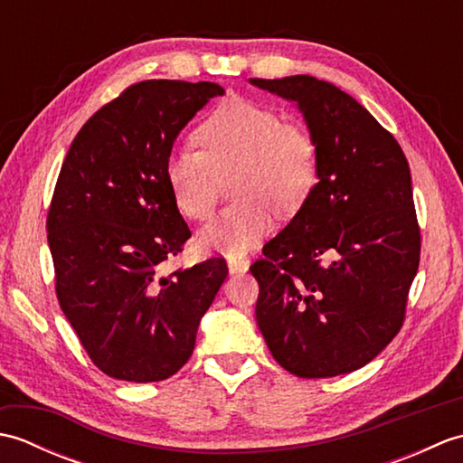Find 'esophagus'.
Segmentation results:
<instances>
[{
    "mask_svg": "<svg viewBox=\"0 0 463 463\" xmlns=\"http://www.w3.org/2000/svg\"><path fill=\"white\" fill-rule=\"evenodd\" d=\"M226 264H229L231 274H241V272L249 270L250 260L249 259H229V260H226Z\"/></svg>",
    "mask_w": 463,
    "mask_h": 463,
    "instance_id": "esophagus-1",
    "label": "esophagus"
}]
</instances>
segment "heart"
Listing matches in <instances>:
<instances>
[{
  "label": "heart",
  "mask_w": 463,
  "mask_h": 463,
  "mask_svg": "<svg viewBox=\"0 0 463 463\" xmlns=\"http://www.w3.org/2000/svg\"><path fill=\"white\" fill-rule=\"evenodd\" d=\"M201 151H175L166 183L186 219L204 221L229 181L231 209L199 232L201 250L241 257L272 229L274 213L290 216L318 179V145L298 121L241 97L219 103L196 127Z\"/></svg>",
  "instance_id": "b5f03b06"
}]
</instances>
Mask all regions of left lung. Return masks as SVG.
Returning a JSON list of instances; mask_svg holds the SVG:
<instances>
[{"mask_svg":"<svg viewBox=\"0 0 463 463\" xmlns=\"http://www.w3.org/2000/svg\"><path fill=\"white\" fill-rule=\"evenodd\" d=\"M250 83L297 103L318 145V183L250 267L260 287L257 324L294 376L354 372L400 332L418 272L406 155L336 85L310 75Z\"/></svg>","mask_w":463,"mask_h":463,"instance_id":"obj_1","label":"left lung"}]
</instances>
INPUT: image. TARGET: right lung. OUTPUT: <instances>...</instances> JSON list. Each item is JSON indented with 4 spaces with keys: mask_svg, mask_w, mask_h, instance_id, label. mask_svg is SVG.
Wrapping results in <instances>:
<instances>
[{
    "mask_svg": "<svg viewBox=\"0 0 463 463\" xmlns=\"http://www.w3.org/2000/svg\"><path fill=\"white\" fill-rule=\"evenodd\" d=\"M221 85L151 80L101 107L69 146L47 214L59 307L101 372L171 378L229 269L209 259L165 274L189 226L166 183L173 143Z\"/></svg>",
    "mask_w": 463,
    "mask_h": 463,
    "instance_id": "right-lung-1",
    "label": "right lung"
}]
</instances>
